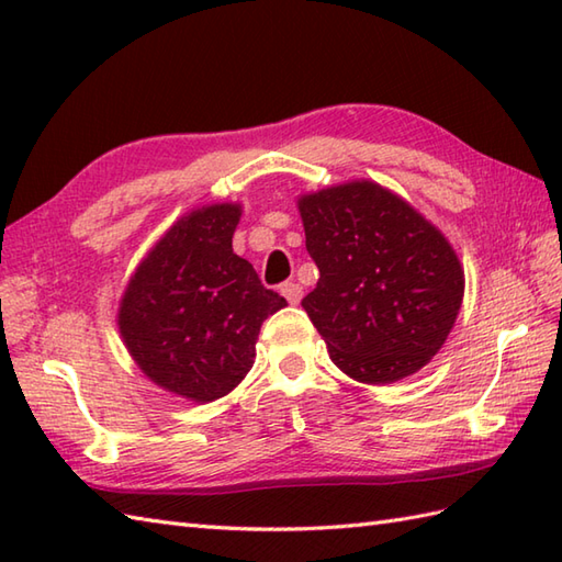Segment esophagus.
Segmentation results:
<instances>
[{
  "mask_svg": "<svg viewBox=\"0 0 562 562\" xmlns=\"http://www.w3.org/2000/svg\"><path fill=\"white\" fill-rule=\"evenodd\" d=\"M280 292H282V296H284V300H288L290 304H300V302H302V294H304L300 282H284L282 288H280Z\"/></svg>",
  "mask_w": 562,
  "mask_h": 562,
  "instance_id": "1",
  "label": "esophagus"
}]
</instances>
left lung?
Segmentation results:
<instances>
[{"label": "left lung", "instance_id": "left-lung-1", "mask_svg": "<svg viewBox=\"0 0 562 562\" xmlns=\"http://www.w3.org/2000/svg\"><path fill=\"white\" fill-rule=\"evenodd\" d=\"M300 212L321 272L302 306L330 360L362 384H391L425 367L463 300V270L447 238L369 181L304 195Z\"/></svg>", "mask_w": 562, "mask_h": 562}]
</instances>
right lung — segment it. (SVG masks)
<instances>
[{"mask_svg": "<svg viewBox=\"0 0 562 562\" xmlns=\"http://www.w3.org/2000/svg\"><path fill=\"white\" fill-rule=\"evenodd\" d=\"M238 217V205H212L176 222L142 260L117 316L142 372L195 403L248 374L262 321L288 306L234 254Z\"/></svg>", "mask_w": 562, "mask_h": 562, "instance_id": "obj_1", "label": "right lung"}]
</instances>
